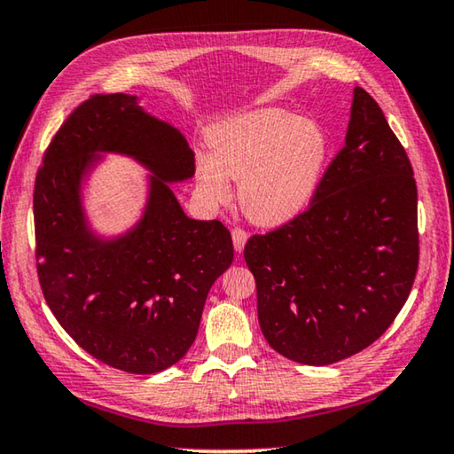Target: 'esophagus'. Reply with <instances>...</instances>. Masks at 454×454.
I'll return each mask as SVG.
<instances>
[{
    "mask_svg": "<svg viewBox=\"0 0 454 454\" xmlns=\"http://www.w3.org/2000/svg\"><path fill=\"white\" fill-rule=\"evenodd\" d=\"M246 240H248V234H246V230H242V228H234L232 230V242H234L236 252H242L244 250Z\"/></svg>",
    "mask_w": 454,
    "mask_h": 454,
    "instance_id": "esophagus-1",
    "label": "esophagus"
}]
</instances>
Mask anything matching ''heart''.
<instances>
[{
	"instance_id": "1",
	"label": "heart",
	"mask_w": 454,
	"mask_h": 454,
	"mask_svg": "<svg viewBox=\"0 0 454 454\" xmlns=\"http://www.w3.org/2000/svg\"><path fill=\"white\" fill-rule=\"evenodd\" d=\"M212 156L196 164V186L210 202H226L230 182L246 218L278 226L298 216L317 192L328 158V136L317 121L266 106L218 121Z\"/></svg>"
}]
</instances>
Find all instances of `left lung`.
<instances>
[{
  "mask_svg": "<svg viewBox=\"0 0 454 454\" xmlns=\"http://www.w3.org/2000/svg\"><path fill=\"white\" fill-rule=\"evenodd\" d=\"M268 344L325 366L384 334L419 268L417 182L380 106L355 88L344 148L310 206L246 242Z\"/></svg>",
  "mask_w": 454,
  "mask_h": 454,
  "instance_id": "left-lung-1",
  "label": "left lung"
}]
</instances>
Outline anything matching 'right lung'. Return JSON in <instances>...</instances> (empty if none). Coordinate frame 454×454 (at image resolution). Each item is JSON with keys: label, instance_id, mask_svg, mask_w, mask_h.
<instances>
[{"label": "right lung", "instance_id": "right-lung-1", "mask_svg": "<svg viewBox=\"0 0 454 454\" xmlns=\"http://www.w3.org/2000/svg\"><path fill=\"white\" fill-rule=\"evenodd\" d=\"M104 151L153 172L141 222L106 241L89 228L81 182ZM180 129L145 114L136 96L96 94L61 124L35 176V260L61 328L104 364L132 374L172 366L196 340L206 296L232 264L218 220H192L170 184L194 176Z\"/></svg>", "mask_w": 454, "mask_h": 454}]
</instances>
